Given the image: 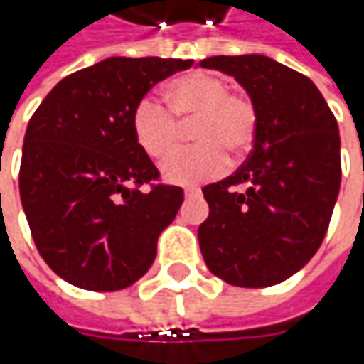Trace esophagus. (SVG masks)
I'll use <instances>...</instances> for the list:
<instances>
[{"label":"esophagus","mask_w":364,"mask_h":364,"mask_svg":"<svg viewBox=\"0 0 364 364\" xmlns=\"http://www.w3.org/2000/svg\"><path fill=\"white\" fill-rule=\"evenodd\" d=\"M184 194H186V198H192V196H198V194H200V190H198V188H188L186 192H184Z\"/></svg>","instance_id":"obj_1"}]
</instances>
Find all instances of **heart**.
I'll return each instance as SVG.
<instances>
[{
	"instance_id": "obj_1",
	"label": "heart",
	"mask_w": 364,
	"mask_h": 364,
	"mask_svg": "<svg viewBox=\"0 0 364 364\" xmlns=\"http://www.w3.org/2000/svg\"><path fill=\"white\" fill-rule=\"evenodd\" d=\"M161 107L141 99L133 107L132 132L139 149L164 160L180 146V123L194 121L190 137L198 144L161 164V174L178 186H194L217 178L227 168V154L243 156L255 141L257 107L241 92H229V82L217 73L192 70L164 87Z\"/></svg>"
}]
</instances>
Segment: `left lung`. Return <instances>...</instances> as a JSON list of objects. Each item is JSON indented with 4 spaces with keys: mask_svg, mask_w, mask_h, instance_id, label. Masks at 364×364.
Here are the masks:
<instances>
[{
    "mask_svg": "<svg viewBox=\"0 0 364 364\" xmlns=\"http://www.w3.org/2000/svg\"><path fill=\"white\" fill-rule=\"evenodd\" d=\"M257 107L253 151L204 186L208 218L198 227L206 267L237 287L286 282L314 257L341 190V135L314 82L263 54L210 56ZM241 186L243 191H239Z\"/></svg>",
    "mask_w": 364,
    "mask_h": 364,
    "instance_id": "left-lung-1",
    "label": "left lung"
}]
</instances>
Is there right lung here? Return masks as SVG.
Instances as JSON below:
<instances>
[{
	"label": "right lung",
	"mask_w": 364,
	"mask_h": 364,
	"mask_svg": "<svg viewBox=\"0 0 364 364\" xmlns=\"http://www.w3.org/2000/svg\"><path fill=\"white\" fill-rule=\"evenodd\" d=\"M194 60L113 56L63 78L28 123L20 198L42 259L91 291H117L151 267L184 190L151 184L132 113L147 91Z\"/></svg>",
	"instance_id": "1"
}]
</instances>
